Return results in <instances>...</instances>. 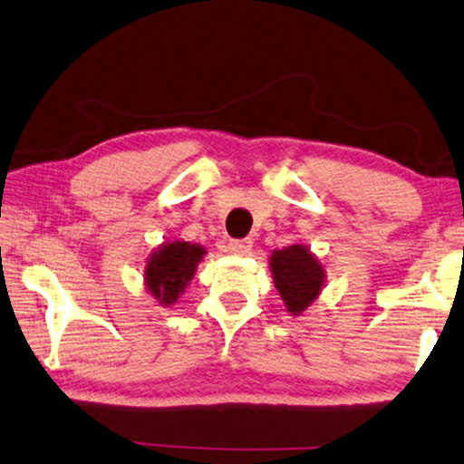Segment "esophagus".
<instances>
[{
  "label": "esophagus",
  "mask_w": 464,
  "mask_h": 464,
  "mask_svg": "<svg viewBox=\"0 0 464 464\" xmlns=\"http://www.w3.org/2000/svg\"><path fill=\"white\" fill-rule=\"evenodd\" d=\"M252 250V240L244 238V240H228L226 244V252L236 254V256H244Z\"/></svg>",
  "instance_id": "esophagus-1"
}]
</instances>
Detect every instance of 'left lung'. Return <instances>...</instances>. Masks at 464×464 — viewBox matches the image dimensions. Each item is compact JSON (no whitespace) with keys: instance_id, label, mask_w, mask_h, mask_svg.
<instances>
[{"instance_id":"obj_1","label":"left lung","mask_w":464,"mask_h":464,"mask_svg":"<svg viewBox=\"0 0 464 464\" xmlns=\"http://www.w3.org/2000/svg\"><path fill=\"white\" fill-rule=\"evenodd\" d=\"M270 262L276 287L287 305V312L302 314L322 290V266L300 244L276 250Z\"/></svg>"}]
</instances>
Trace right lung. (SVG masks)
Instances as JSON below:
<instances>
[{
    "mask_svg": "<svg viewBox=\"0 0 464 464\" xmlns=\"http://www.w3.org/2000/svg\"><path fill=\"white\" fill-rule=\"evenodd\" d=\"M204 250L198 244L170 242L154 252L147 266V285L160 304L177 302L179 294L192 280L197 264L202 260Z\"/></svg>",
    "mask_w": 464,
    "mask_h": 464,
    "instance_id": "obj_1",
    "label": "right lung"
}]
</instances>
